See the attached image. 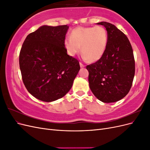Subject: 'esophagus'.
<instances>
[{
	"label": "esophagus",
	"instance_id": "34e87169",
	"mask_svg": "<svg viewBox=\"0 0 150 150\" xmlns=\"http://www.w3.org/2000/svg\"><path fill=\"white\" fill-rule=\"evenodd\" d=\"M79 64H80V66H81V67H85V65H84V64H83V63L80 62V63H79Z\"/></svg>",
	"mask_w": 150,
	"mask_h": 150
}]
</instances>
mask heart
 <instances>
[{
	"mask_svg": "<svg viewBox=\"0 0 150 150\" xmlns=\"http://www.w3.org/2000/svg\"><path fill=\"white\" fill-rule=\"evenodd\" d=\"M108 32L103 26L78 27L66 37L64 46L69 56H74L81 51L90 62L99 60L105 52L108 45Z\"/></svg>",
	"mask_w": 150,
	"mask_h": 150,
	"instance_id": "1",
	"label": "heart"
}]
</instances>
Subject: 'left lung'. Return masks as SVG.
<instances>
[{"label": "left lung", "instance_id": "1", "mask_svg": "<svg viewBox=\"0 0 150 150\" xmlns=\"http://www.w3.org/2000/svg\"><path fill=\"white\" fill-rule=\"evenodd\" d=\"M97 24L105 27L108 45L103 56L86 66L91 91L99 100L110 103L125 97L132 86L135 72L133 51L127 36L106 22Z\"/></svg>", "mask_w": 150, "mask_h": 150}]
</instances>
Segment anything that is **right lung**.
<instances>
[{
    "instance_id": "add662e5",
    "label": "right lung",
    "mask_w": 150,
    "mask_h": 150,
    "mask_svg": "<svg viewBox=\"0 0 150 150\" xmlns=\"http://www.w3.org/2000/svg\"><path fill=\"white\" fill-rule=\"evenodd\" d=\"M69 26L44 25L29 34L19 54V66L27 90L40 101L64 96L80 69L77 59L67 54L64 40Z\"/></svg>"
}]
</instances>
